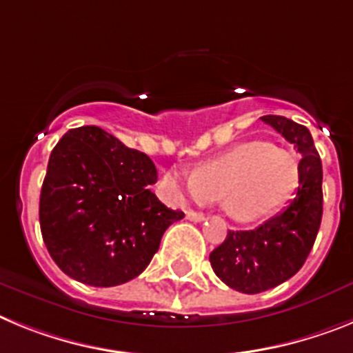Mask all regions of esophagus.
Instances as JSON below:
<instances>
[{
	"mask_svg": "<svg viewBox=\"0 0 353 353\" xmlns=\"http://www.w3.org/2000/svg\"><path fill=\"white\" fill-rule=\"evenodd\" d=\"M186 219L192 220V222H204L206 216L202 213H197V211H186Z\"/></svg>",
	"mask_w": 353,
	"mask_h": 353,
	"instance_id": "esophagus-1",
	"label": "esophagus"
}]
</instances>
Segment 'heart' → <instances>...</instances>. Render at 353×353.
<instances>
[{"mask_svg": "<svg viewBox=\"0 0 353 353\" xmlns=\"http://www.w3.org/2000/svg\"><path fill=\"white\" fill-rule=\"evenodd\" d=\"M295 154L266 142H245L210 159L194 174L168 172V188L197 201L219 199L236 222H256L283 206L299 186Z\"/></svg>", "mask_w": 353, "mask_h": 353, "instance_id": "heart-1", "label": "heart"}]
</instances>
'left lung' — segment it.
Here are the masks:
<instances>
[{"label":"left lung","mask_w":353,"mask_h":353,"mask_svg":"<svg viewBox=\"0 0 353 353\" xmlns=\"http://www.w3.org/2000/svg\"><path fill=\"white\" fill-rule=\"evenodd\" d=\"M261 121L293 143L302 159L299 188L290 204L252 231H229L210 254L216 277L247 295L272 290L302 268L323 214L321 159L309 130L281 115H265Z\"/></svg>","instance_id":"left-lung-1"}]
</instances>
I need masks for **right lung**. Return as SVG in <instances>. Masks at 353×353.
Masks as SVG:
<instances>
[{"label":"right lung","instance_id":"add662e5","mask_svg":"<svg viewBox=\"0 0 353 353\" xmlns=\"http://www.w3.org/2000/svg\"><path fill=\"white\" fill-rule=\"evenodd\" d=\"M156 179L149 156L97 125L67 131L49 156L39 206L58 268L97 288L139 277L168 225L185 216L149 190Z\"/></svg>","mask_w":353,"mask_h":353}]
</instances>
